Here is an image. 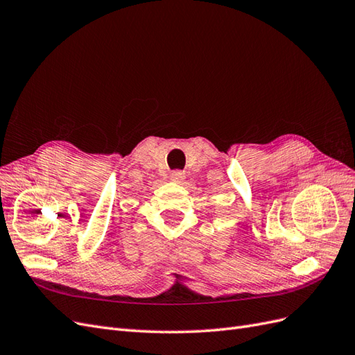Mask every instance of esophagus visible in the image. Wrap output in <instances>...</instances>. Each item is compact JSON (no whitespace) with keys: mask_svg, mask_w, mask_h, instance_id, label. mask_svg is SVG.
Here are the masks:
<instances>
[{"mask_svg":"<svg viewBox=\"0 0 355 355\" xmlns=\"http://www.w3.org/2000/svg\"><path fill=\"white\" fill-rule=\"evenodd\" d=\"M170 179L173 182H182L185 179V173H184V171H180V170H175V171H171V173H170Z\"/></svg>","mask_w":355,"mask_h":355,"instance_id":"1","label":"esophagus"}]
</instances>
